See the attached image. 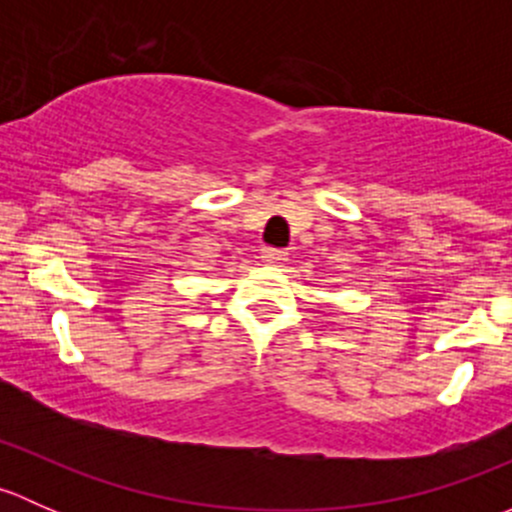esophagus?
Returning <instances> with one entry per match:
<instances>
[{
  "label": "esophagus",
  "mask_w": 512,
  "mask_h": 512,
  "mask_svg": "<svg viewBox=\"0 0 512 512\" xmlns=\"http://www.w3.org/2000/svg\"><path fill=\"white\" fill-rule=\"evenodd\" d=\"M262 260H265L267 265H282V262H287V252L277 250V247H265V250H262Z\"/></svg>",
  "instance_id": "esophagus-1"
}]
</instances>
